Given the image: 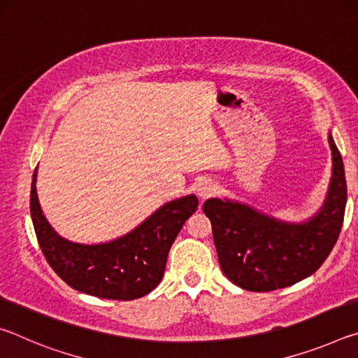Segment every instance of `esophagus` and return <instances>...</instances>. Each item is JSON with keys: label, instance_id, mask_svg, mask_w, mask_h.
I'll return each mask as SVG.
<instances>
[{"label": "esophagus", "instance_id": "obj_1", "mask_svg": "<svg viewBox=\"0 0 358 358\" xmlns=\"http://www.w3.org/2000/svg\"><path fill=\"white\" fill-rule=\"evenodd\" d=\"M216 192V185L211 180H201L197 183V196L205 201Z\"/></svg>", "mask_w": 358, "mask_h": 358}]
</instances>
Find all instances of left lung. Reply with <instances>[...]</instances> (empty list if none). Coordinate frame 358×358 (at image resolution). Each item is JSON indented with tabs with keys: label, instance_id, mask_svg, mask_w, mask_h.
<instances>
[{
	"label": "left lung",
	"instance_id": "left-lung-1",
	"mask_svg": "<svg viewBox=\"0 0 358 358\" xmlns=\"http://www.w3.org/2000/svg\"><path fill=\"white\" fill-rule=\"evenodd\" d=\"M329 143L333 162L329 191L310 220L282 221L227 197L203 202L221 270L238 287L268 292L292 286L329 257L341 232L348 201L343 157L330 132Z\"/></svg>",
	"mask_w": 358,
	"mask_h": 358
}]
</instances>
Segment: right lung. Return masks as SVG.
<instances>
[{"instance_id":"1","label":"right lung","mask_w":358,"mask_h":358,"mask_svg":"<svg viewBox=\"0 0 358 358\" xmlns=\"http://www.w3.org/2000/svg\"><path fill=\"white\" fill-rule=\"evenodd\" d=\"M34 169L29 210L48 265L71 287L108 300H134L161 282L171 246L199 207L194 194L157 208L131 232L106 243H76L59 235L42 213Z\"/></svg>"}]
</instances>
